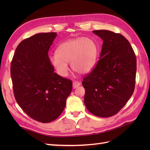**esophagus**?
<instances>
[{
  "label": "esophagus",
  "mask_w": 150,
  "mask_h": 150,
  "mask_svg": "<svg viewBox=\"0 0 150 150\" xmlns=\"http://www.w3.org/2000/svg\"><path fill=\"white\" fill-rule=\"evenodd\" d=\"M80 85H81L80 82H77V81L73 82V89H75V88H78Z\"/></svg>",
  "instance_id": "34e87169"
}]
</instances>
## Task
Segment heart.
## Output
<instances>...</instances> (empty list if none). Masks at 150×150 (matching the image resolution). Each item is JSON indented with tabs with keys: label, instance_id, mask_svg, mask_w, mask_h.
Instances as JSON below:
<instances>
[{
	"label": "heart",
	"instance_id": "1",
	"mask_svg": "<svg viewBox=\"0 0 150 150\" xmlns=\"http://www.w3.org/2000/svg\"><path fill=\"white\" fill-rule=\"evenodd\" d=\"M98 48L95 41L86 37L70 39L60 44L57 54L50 60L57 73L66 77L68 72V63L79 73H87L93 68L97 62Z\"/></svg>",
	"mask_w": 150,
	"mask_h": 150
}]
</instances>
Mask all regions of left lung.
<instances>
[{"label": "left lung", "mask_w": 150, "mask_h": 150, "mask_svg": "<svg viewBox=\"0 0 150 150\" xmlns=\"http://www.w3.org/2000/svg\"><path fill=\"white\" fill-rule=\"evenodd\" d=\"M93 33L103 40L100 59L95 68L82 82L84 104L100 117H110L124 106L135 89L137 60L128 40L108 30Z\"/></svg>", "instance_id": "8db88e82"}]
</instances>
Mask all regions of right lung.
<instances>
[{"instance_id":"1","label":"right lung","mask_w":150,"mask_h":150,"mask_svg":"<svg viewBox=\"0 0 150 150\" xmlns=\"http://www.w3.org/2000/svg\"><path fill=\"white\" fill-rule=\"evenodd\" d=\"M57 33H40L22 40L15 50L11 77L16 100L28 116L50 122L64 110L72 82L54 72L48 51Z\"/></svg>"}]
</instances>
